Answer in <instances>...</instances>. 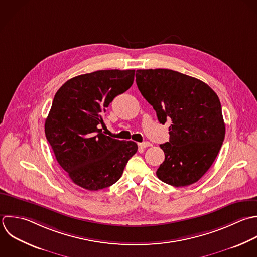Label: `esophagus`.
Here are the masks:
<instances>
[{
	"instance_id": "34e87169",
	"label": "esophagus",
	"mask_w": 257,
	"mask_h": 257,
	"mask_svg": "<svg viewBox=\"0 0 257 257\" xmlns=\"http://www.w3.org/2000/svg\"><path fill=\"white\" fill-rule=\"evenodd\" d=\"M152 144L150 143V142H142V143H138V146L140 147V148H146V147H149V146H151Z\"/></svg>"
}]
</instances>
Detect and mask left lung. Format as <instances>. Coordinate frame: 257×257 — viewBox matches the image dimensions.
Here are the masks:
<instances>
[{"label": "left lung", "instance_id": "8db88e82", "mask_svg": "<svg viewBox=\"0 0 257 257\" xmlns=\"http://www.w3.org/2000/svg\"><path fill=\"white\" fill-rule=\"evenodd\" d=\"M136 83L156 111L168 120L169 141L157 177L175 187L197 182L211 167L224 140L225 124L216 93L204 82L169 69L136 71Z\"/></svg>", "mask_w": 257, "mask_h": 257}]
</instances>
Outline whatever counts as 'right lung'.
<instances>
[{
    "mask_svg": "<svg viewBox=\"0 0 257 257\" xmlns=\"http://www.w3.org/2000/svg\"><path fill=\"white\" fill-rule=\"evenodd\" d=\"M135 70H100L68 80L57 91L45 134L60 166L78 186L96 191L116 183L137 152L133 141L102 133L103 112L133 84Z\"/></svg>",
    "mask_w": 257,
    "mask_h": 257,
    "instance_id": "add662e5",
    "label": "right lung"
}]
</instances>
